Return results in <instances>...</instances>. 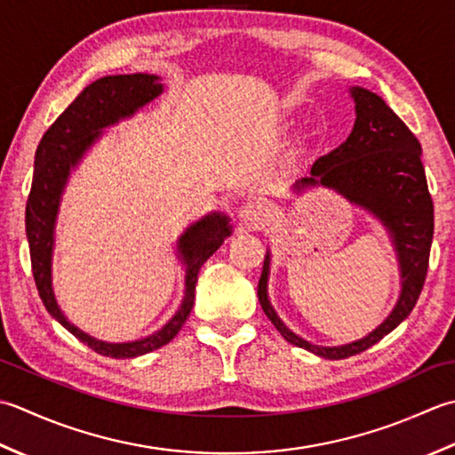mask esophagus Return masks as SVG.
Listing matches in <instances>:
<instances>
[{
    "label": "esophagus",
    "instance_id": "34e87169",
    "mask_svg": "<svg viewBox=\"0 0 455 455\" xmlns=\"http://www.w3.org/2000/svg\"><path fill=\"white\" fill-rule=\"evenodd\" d=\"M239 221L249 229H257L265 224V208L261 202L247 200L237 212Z\"/></svg>",
    "mask_w": 455,
    "mask_h": 455
}]
</instances>
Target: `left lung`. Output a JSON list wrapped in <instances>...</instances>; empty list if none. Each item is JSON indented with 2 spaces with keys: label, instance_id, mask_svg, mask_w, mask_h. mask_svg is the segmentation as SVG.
<instances>
[{
  "label": "left lung",
  "instance_id": "1",
  "mask_svg": "<svg viewBox=\"0 0 455 455\" xmlns=\"http://www.w3.org/2000/svg\"><path fill=\"white\" fill-rule=\"evenodd\" d=\"M355 101V125L347 141L312 164L308 179L296 182L304 187H328L367 208L391 231L403 275V292L395 310L381 326L363 339L339 347H322L296 336L276 316L267 299L268 253L259 279L257 296L267 318L292 346L308 349L326 359H346L375 346L412 312L422 292L430 261L434 235V204L420 161L422 147L409 127L373 92L351 88Z\"/></svg>",
  "mask_w": 455,
  "mask_h": 455
}]
</instances>
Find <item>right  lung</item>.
<instances>
[{"label":"right lung","instance_id":"add662e5","mask_svg":"<svg viewBox=\"0 0 455 455\" xmlns=\"http://www.w3.org/2000/svg\"><path fill=\"white\" fill-rule=\"evenodd\" d=\"M161 92L163 84H159V76L155 74H117V76H104L92 82L62 111L57 122L46 129L35 153L33 182L25 208V231L29 239L36 291L52 318H57L82 344L106 357H137L169 344L180 331L192 310L200 267L208 261L212 253L218 251V247L229 235L228 218L220 214L206 216L180 235L179 253L187 263V292H184L180 310L174 314L172 320L149 338L129 341V344H106V341L90 338L88 333L72 326L59 308L51 279L52 231L60 194L68 180L70 169L78 164L82 155L100 137V129L135 114L139 108L149 104Z\"/></svg>","mask_w":455,"mask_h":455}]
</instances>
